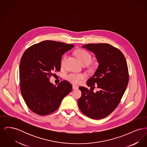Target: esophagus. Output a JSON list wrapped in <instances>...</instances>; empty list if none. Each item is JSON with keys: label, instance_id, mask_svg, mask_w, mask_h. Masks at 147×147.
Returning <instances> with one entry per match:
<instances>
[{"label": "esophagus", "instance_id": "1", "mask_svg": "<svg viewBox=\"0 0 147 147\" xmlns=\"http://www.w3.org/2000/svg\"><path fill=\"white\" fill-rule=\"evenodd\" d=\"M73 89L74 90L78 89V87L77 86H76V85H73Z\"/></svg>", "mask_w": 147, "mask_h": 147}]
</instances>
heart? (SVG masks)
Segmentation results:
<instances>
[{
	"label": "heart",
	"instance_id": "obj_1",
	"mask_svg": "<svg viewBox=\"0 0 147 147\" xmlns=\"http://www.w3.org/2000/svg\"><path fill=\"white\" fill-rule=\"evenodd\" d=\"M76 55L78 58L80 62L84 64H89L90 63L91 61V55L86 50L83 49H79L76 51ZM67 58V56H65L62 61V65H63V64L65 62V60ZM85 78V76L84 74L82 73H70L69 74L67 75L66 78L70 82L73 84H79L81 81Z\"/></svg>",
	"mask_w": 147,
	"mask_h": 147
}]
</instances>
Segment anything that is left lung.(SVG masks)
<instances>
[{"label":"left lung","mask_w":147,"mask_h":147,"mask_svg":"<svg viewBox=\"0 0 147 147\" xmlns=\"http://www.w3.org/2000/svg\"><path fill=\"white\" fill-rule=\"evenodd\" d=\"M83 48L95 55L98 66L86 84L82 86V96L78 100L80 111L92 119H103L118 106L127 86L129 74L126 58L118 49L107 43H90ZM96 85L99 90L93 91Z\"/></svg>","instance_id":"left-lung-1"}]
</instances>
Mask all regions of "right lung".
I'll list each match as a JSON object with an SVG mask.
<instances>
[{
    "label": "right lung",
    "instance_id": "right-lung-1",
    "mask_svg": "<svg viewBox=\"0 0 147 147\" xmlns=\"http://www.w3.org/2000/svg\"><path fill=\"white\" fill-rule=\"evenodd\" d=\"M73 45L46 40L30 47L24 53L19 65L20 90L28 108L45 116L55 111L72 85L63 80L56 86L49 81L54 71L61 70L62 56Z\"/></svg>",
    "mask_w": 147,
    "mask_h": 147
}]
</instances>
